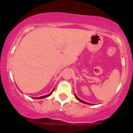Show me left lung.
<instances>
[{
  "mask_svg": "<svg viewBox=\"0 0 133 133\" xmlns=\"http://www.w3.org/2000/svg\"><path fill=\"white\" fill-rule=\"evenodd\" d=\"M74 96H75V97H76V99H77V100L79 101H81V103H84V104H90L89 103H86V102H85V101H82L81 99H79L78 97H77V96L76 95V94H74Z\"/></svg>",
  "mask_w": 133,
  "mask_h": 133,
  "instance_id": "8db88e82",
  "label": "left lung"
}]
</instances>
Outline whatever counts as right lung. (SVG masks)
I'll use <instances>...</instances> for the list:
<instances>
[{"instance_id":"add662e5","label":"right lung","mask_w":133,"mask_h":133,"mask_svg":"<svg viewBox=\"0 0 133 133\" xmlns=\"http://www.w3.org/2000/svg\"><path fill=\"white\" fill-rule=\"evenodd\" d=\"M54 89H53V91H52V92H51V93H49V94H47V95H45V96H41V97H36V98H35V99H42V98H45V97H48V96H51V95L52 93V92H53V91H54Z\"/></svg>"}]
</instances>
